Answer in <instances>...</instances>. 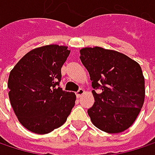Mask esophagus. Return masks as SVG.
<instances>
[{"label": "esophagus", "mask_w": 155, "mask_h": 155, "mask_svg": "<svg viewBox=\"0 0 155 155\" xmlns=\"http://www.w3.org/2000/svg\"><path fill=\"white\" fill-rule=\"evenodd\" d=\"M84 92H85V91H84V90H83V89H79V91L76 92V96H77V98H81V96Z\"/></svg>", "instance_id": "esophagus-1"}]
</instances>
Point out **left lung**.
<instances>
[{
    "label": "left lung",
    "mask_w": 155,
    "mask_h": 155,
    "mask_svg": "<svg viewBox=\"0 0 155 155\" xmlns=\"http://www.w3.org/2000/svg\"><path fill=\"white\" fill-rule=\"evenodd\" d=\"M80 59L92 81L95 102L88 109L92 124L109 134L129 128L144 101V78L138 63L117 51L84 47ZM100 87L101 94L95 90Z\"/></svg>",
    "instance_id": "obj_1"
}]
</instances>
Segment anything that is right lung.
I'll list each match as a JSON object with an SVG mask.
<instances>
[{
    "label": "right lung",
    "mask_w": 155,
    "mask_h": 155,
    "mask_svg": "<svg viewBox=\"0 0 155 155\" xmlns=\"http://www.w3.org/2000/svg\"><path fill=\"white\" fill-rule=\"evenodd\" d=\"M70 50L48 45L26 54L11 71L9 98L20 124L44 135L60 127L75 104L76 96L59 87L61 68Z\"/></svg>",
    "instance_id": "right-lung-1"
}]
</instances>
